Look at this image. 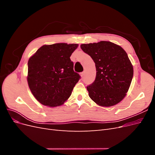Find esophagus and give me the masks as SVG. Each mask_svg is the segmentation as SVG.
<instances>
[{
    "label": "esophagus",
    "instance_id": "esophagus-1",
    "mask_svg": "<svg viewBox=\"0 0 155 155\" xmlns=\"http://www.w3.org/2000/svg\"><path fill=\"white\" fill-rule=\"evenodd\" d=\"M79 74H80L81 77V78H83V76H84V74H85V72H81V73Z\"/></svg>",
    "mask_w": 155,
    "mask_h": 155
}]
</instances>
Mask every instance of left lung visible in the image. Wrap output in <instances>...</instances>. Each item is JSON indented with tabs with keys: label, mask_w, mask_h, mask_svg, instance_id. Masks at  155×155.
<instances>
[{
	"label": "left lung",
	"mask_w": 155,
	"mask_h": 155,
	"mask_svg": "<svg viewBox=\"0 0 155 155\" xmlns=\"http://www.w3.org/2000/svg\"><path fill=\"white\" fill-rule=\"evenodd\" d=\"M82 50L95 63V81L87 87L88 96L96 104L111 107L126 96L133 76V67L126 51L110 41L82 44Z\"/></svg>",
	"instance_id": "8db88e82"
}]
</instances>
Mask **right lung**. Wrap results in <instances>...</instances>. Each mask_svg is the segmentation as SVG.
I'll return each mask as SVG.
<instances>
[{
    "instance_id": "add662e5",
    "label": "right lung",
    "mask_w": 155,
    "mask_h": 155,
    "mask_svg": "<svg viewBox=\"0 0 155 155\" xmlns=\"http://www.w3.org/2000/svg\"><path fill=\"white\" fill-rule=\"evenodd\" d=\"M78 44L42 46L28 62L27 81L36 100L43 105H62L72 94L80 76L70 60Z\"/></svg>"
}]
</instances>
